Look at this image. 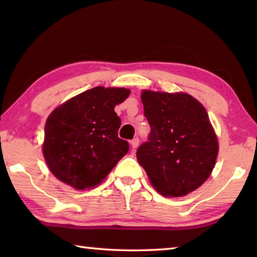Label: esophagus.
Masks as SVG:
<instances>
[{"label": "esophagus", "instance_id": "esophagus-1", "mask_svg": "<svg viewBox=\"0 0 257 257\" xmlns=\"http://www.w3.org/2000/svg\"><path fill=\"white\" fill-rule=\"evenodd\" d=\"M138 145H139V138H138V137L134 138L133 141H132V146H133V150H136L137 147H138Z\"/></svg>", "mask_w": 257, "mask_h": 257}]
</instances>
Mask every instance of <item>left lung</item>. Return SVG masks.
<instances>
[{"instance_id": "obj_1", "label": "left lung", "mask_w": 257, "mask_h": 257, "mask_svg": "<svg viewBox=\"0 0 257 257\" xmlns=\"http://www.w3.org/2000/svg\"><path fill=\"white\" fill-rule=\"evenodd\" d=\"M142 102L151 133L138 162L160 194L185 196L210 177L219 152L205 107L186 93L143 90Z\"/></svg>"}]
</instances>
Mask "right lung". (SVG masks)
Instances as JSON below:
<instances>
[{
    "instance_id": "1",
    "label": "right lung",
    "mask_w": 257,
    "mask_h": 257,
    "mask_svg": "<svg viewBox=\"0 0 257 257\" xmlns=\"http://www.w3.org/2000/svg\"><path fill=\"white\" fill-rule=\"evenodd\" d=\"M125 88L95 87L55 108L46 120L43 154L51 172L76 189L93 188L128 153L118 137L116 104L129 96Z\"/></svg>"
}]
</instances>
